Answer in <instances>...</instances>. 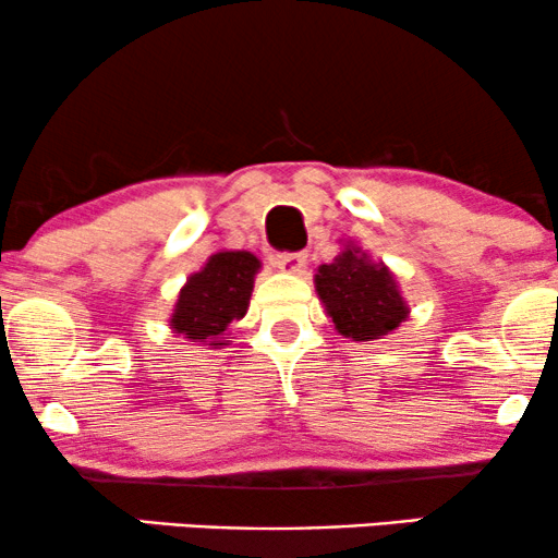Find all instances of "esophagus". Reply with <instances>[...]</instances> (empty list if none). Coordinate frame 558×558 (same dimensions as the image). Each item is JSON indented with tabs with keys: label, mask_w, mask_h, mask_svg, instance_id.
Wrapping results in <instances>:
<instances>
[{
	"label": "esophagus",
	"mask_w": 558,
	"mask_h": 558,
	"mask_svg": "<svg viewBox=\"0 0 558 558\" xmlns=\"http://www.w3.org/2000/svg\"><path fill=\"white\" fill-rule=\"evenodd\" d=\"M305 264H307L305 253H279V256H274V266L281 268V271H290V274L302 271Z\"/></svg>",
	"instance_id": "1"
}]
</instances>
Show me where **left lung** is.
Returning a JSON list of instances; mask_svg holds the SVG:
<instances>
[{"label": "left lung", "mask_w": 558, "mask_h": 558, "mask_svg": "<svg viewBox=\"0 0 558 558\" xmlns=\"http://www.w3.org/2000/svg\"><path fill=\"white\" fill-rule=\"evenodd\" d=\"M315 290L339 333L354 341L380 339L409 315L393 274L380 264H369L356 247H347L333 264L318 268Z\"/></svg>", "instance_id": "8db88e82"}]
</instances>
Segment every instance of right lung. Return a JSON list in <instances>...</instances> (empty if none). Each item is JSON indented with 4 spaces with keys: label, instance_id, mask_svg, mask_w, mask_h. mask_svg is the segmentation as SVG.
Returning a JSON list of instances; mask_svg holds the SVG:
<instances>
[{
    "label": "right lung",
    "instance_id": "1",
    "mask_svg": "<svg viewBox=\"0 0 558 558\" xmlns=\"http://www.w3.org/2000/svg\"><path fill=\"white\" fill-rule=\"evenodd\" d=\"M258 266V258L247 251H225L211 256L181 290L170 326L191 341L222 347L217 339L225 328L247 313Z\"/></svg>",
    "mask_w": 558,
    "mask_h": 558
}]
</instances>
